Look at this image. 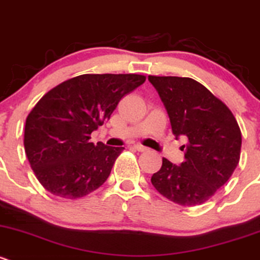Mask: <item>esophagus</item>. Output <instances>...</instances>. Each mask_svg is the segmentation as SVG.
<instances>
[{"label": "esophagus", "instance_id": "esophagus-1", "mask_svg": "<svg viewBox=\"0 0 260 260\" xmlns=\"http://www.w3.org/2000/svg\"><path fill=\"white\" fill-rule=\"evenodd\" d=\"M133 148L135 149V150H138V151H146V150H148V148H146V146H144V145H141V144H135Z\"/></svg>", "mask_w": 260, "mask_h": 260}]
</instances>
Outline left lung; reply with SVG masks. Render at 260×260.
<instances>
[{
	"label": "left lung",
	"mask_w": 260,
	"mask_h": 260,
	"mask_svg": "<svg viewBox=\"0 0 260 260\" xmlns=\"http://www.w3.org/2000/svg\"><path fill=\"white\" fill-rule=\"evenodd\" d=\"M166 106L176 138L188 139L181 166L163 158L151 184L182 206L211 199L235 171L240 159L241 131L233 112L200 82L187 77L149 76ZM184 148V145L182 146Z\"/></svg>",
	"instance_id": "left-lung-1"
}]
</instances>
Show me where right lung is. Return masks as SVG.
<instances>
[{"label":"right lung","instance_id":"obj_1","mask_svg":"<svg viewBox=\"0 0 260 260\" xmlns=\"http://www.w3.org/2000/svg\"><path fill=\"white\" fill-rule=\"evenodd\" d=\"M145 79L141 74H82L44 94L26 117L24 145L46 191L74 200L106 182L124 148L94 145L91 134Z\"/></svg>","mask_w":260,"mask_h":260}]
</instances>
